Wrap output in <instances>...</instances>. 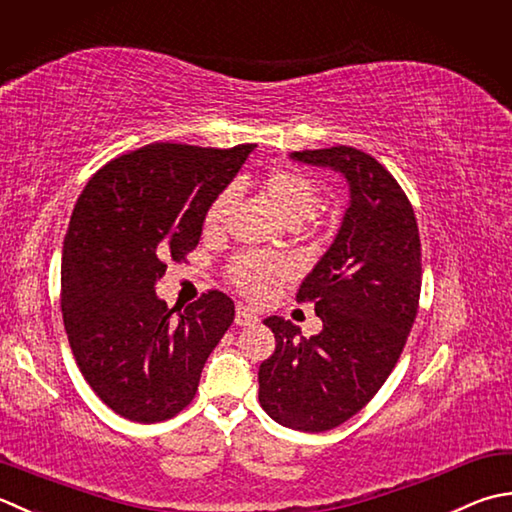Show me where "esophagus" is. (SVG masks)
Wrapping results in <instances>:
<instances>
[{"mask_svg": "<svg viewBox=\"0 0 512 512\" xmlns=\"http://www.w3.org/2000/svg\"><path fill=\"white\" fill-rule=\"evenodd\" d=\"M237 326H253L259 322L257 310H253L250 306H237V315H235Z\"/></svg>", "mask_w": 512, "mask_h": 512, "instance_id": "obj_1", "label": "esophagus"}]
</instances>
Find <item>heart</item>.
I'll return each instance as SVG.
<instances>
[{
    "instance_id": "1",
    "label": "heart",
    "mask_w": 512,
    "mask_h": 512,
    "mask_svg": "<svg viewBox=\"0 0 512 512\" xmlns=\"http://www.w3.org/2000/svg\"><path fill=\"white\" fill-rule=\"evenodd\" d=\"M262 193L268 197V202L284 219L288 226H302L306 219L315 215L319 206V188L308 175L299 170L279 168L270 170L262 179ZM237 190L230 186L222 190L204 215V230L208 235H215L224 228L226 217L235 206ZM284 262L277 257L266 255H242L230 268V277L239 290H244L250 297L266 295L268 284L275 282L277 277L284 275Z\"/></svg>"
}]
</instances>
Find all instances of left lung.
<instances>
[{
  "label": "left lung",
  "mask_w": 512,
  "mask_h": 512,
  "mask_svg": "<svg viewBox=\"0 0 512 512\" xmlns=\"http://www.w3.org/2000/svg\"><path fill=\"white\" fill-rule=\"evenodd\" d=\"M288 157L342 175L348 208L297 293L315 302L322 333L264 319L277 346L259 366V404L277 424L322 433L362 410L402 355L422 290V244L413 206L375 157L350 146Z\"/></svg>",
  "instance_id": "left-lung-1"
}]
</instances>
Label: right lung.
<instances>
[{"instance_id": "obj_1", "label": "right lung", "mask_w": 512, "mask_h": 512, "mask_svg": "<svg viewBox=\"0 0 512 512\" xmlns=\"http://www.w3.org/2000/svg\"><path fill=\"white\" fill-rule=\"evenodd\" d=\"M253 150L148 144L99 168L77 199L62 250L68 344L95 395L130 422L186 408L233 324V299L219 290L182 310L155 286L166 259L199 244L206 208Z\"/></svg>"}]
</instances>
